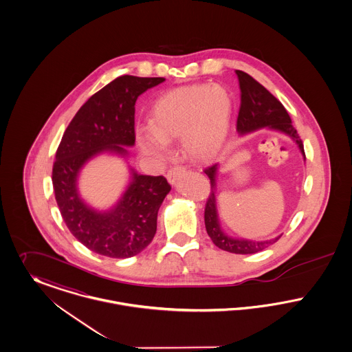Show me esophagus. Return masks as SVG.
<instances>
[{
    "instance_id": "obj_1",
    "label": "esophagus",
    "mask_w": 352,
    "mask_h": 352,
    "mask_svg": "<svg viewBox=\"0 0 352 352\" xmlns=\"http://www.w3.org/2000/svg\"><path fill=\"white\" fill-rule=\"evenodd\" d=\"M185 170H186V167L185 166H174V167H171L168 171H167V181L171 184V185H174L177 181H178V178L185 173Z\"/></svg>"
}]
</instances>
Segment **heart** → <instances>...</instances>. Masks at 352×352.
I'll return each instance as SVG.
<instances>
[{"mask_svg": "<svg viewBox=\"0 0 352 352\" xmlns=\"http://www.w3.org/2000/svg\"><path fill=\"white\" fill-rule=\"evenodd\" d=\"M232 107V98L222 86L197 83L168 90L150 109V129L137 130L138 148L166 161L167 144L182 138L192 158H211L228 138Z\"/></svg>", "mask_w": 352, "mask_h": 352, "instance_id": "1", "label": "heart"}]
</instances>
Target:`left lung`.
I'll return each instance as SVG.
<instances>
[{"mask_svg": "<svg viewBox=\"0 0 352 352\" xmlns=\"http://www.w3.org/2000/svg\"><path fill=\"white\" fill-rule=\"evenodd\" d=\"M239 87H241V107L238 113L236 120V130L241 135L252 133L262 127H269L278 131H282L291 137L296 145L299 146V150L302 151L305 160V148L300 137L298 135L295 127L291 124L287 110L285 106L280 104L269 90L262 86L258 81H255L248 73L242 70H235ZM219 165L210 166L205 170L211 191L207 198L206 207H205V225L208 236L211 238L212 243L217 248H222L228 252L234 254H255L258 251H262L263 248H269L270 245L275 243L280 236H276L270 241L263 242H254L248 239H235L226 235L219 226L218 214H217V201H215V192H217V171Z\"/></svg>", "mask_w": 352, "mask_h": 352, "instance_id": "left-lung-1", "label": "left lung"}]
</instances>
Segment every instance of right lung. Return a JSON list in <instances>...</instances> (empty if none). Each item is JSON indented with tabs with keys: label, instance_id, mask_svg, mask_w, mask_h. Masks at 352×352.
Listing matches in <instances>:
<instances>
[{
	"label": "right lung",
	"instance_id": "right-lung-1",
	"mask_svg": "<svg viewBox=\"0 0 352 352\" xmlns=\"http://www.w3.org/2000/svg\"><path fill=\"white\" fill-rule=\"evenodd\" d=\"M162 77L121 76L93 94L63 133L56 153L52 181L63 221L83 246L110 258H130L145 250L157 231V215L171 186L165 177L141 175L131 181L118 204L109 211L87 206L77 190L82 166L104 151L127 155L135 142L137 98Z\"/></svg>",
	"mask_w": 352,
	"mask_h": 352
}]
</instances>
